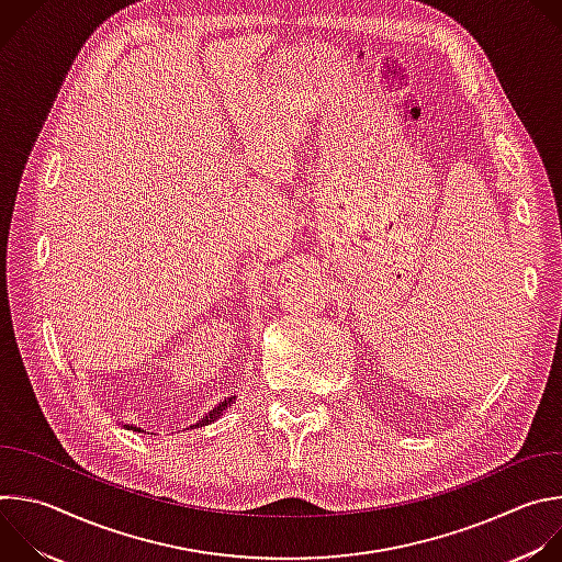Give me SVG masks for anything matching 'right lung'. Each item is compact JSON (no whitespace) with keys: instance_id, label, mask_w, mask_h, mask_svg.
Here are the masks:
<instances>
[{"instance_id":"obj_1","label":"right lung","mask_w":562,"mask_h":562,"mask_svg":"<svg viewBox=\"0 0 562 562\" xmlns=\"http://www.w3.org/2000/svg\"><path fill=\"white\" fill-rule=\"evenodd\" d=\"M233 403H235V395H231V397H224L222 403H220L217 407H213V409H211V412H209V414H206L202 420H198L195 425H191V429H195V427H204V425H211V423H215V420H217V418H220V416H222V414H224V412H226V409H228ZM124 427H126V429H133V431H142V429H137V427H133V425H131V427H128V425H124ZM144 434H146V431H144Z\"/></svg>"}]
</instances>
